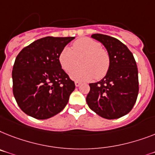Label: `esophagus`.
I'll list each match as a JSON object with an SVG mask.
<instances>
[{
	"instance_id": "obj_1",
	"label": "esophagus",
	"mask_w": 155,
	"mask_h": 155,
	"mask_svg": "<svg viewBox=\"0 0 155 155\" xmlns=\"http://www.w3.org/2000/svg\"><path fill=\"white\" fill-rule=\"evenodd\" d=\"M74 83H75V86H76V87H78L79 85H80L81 84V83L80 81H75Z\"/></svg>"
}]
</instances>
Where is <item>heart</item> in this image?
I'll list each match as a JSON object with an SVG mask.
<instances>
[{"label":"heart","instance_id":"heart-1","mask_svg":"<svg viewBox=\"0 0 155 155\" xmlns=\"http://www.w3.org/2000/svg\"><path fill=\"white\" fill-rule=\"evenodd\" d=\"M80 60L81 67L75 69L70 73V78L75 81L101 79L107 74L110 66L108 52L102 48L97 41L87 37L78 39L73 43L72 50L65 47L58 56L59 63L66 72H70Z\"/></svg>","mask_w":155,"mask_h":155}]
</instances>
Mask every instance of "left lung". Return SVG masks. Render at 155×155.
Masks as SVG:
<instances>
[{"mask_svg":"<svg viewBox=\"0 0 155 155\" xmlns=\"http://www.w3.org/2000/svg\"><path fill=\"white\" fill-rule=\"evenodd\" d=\"M108 51L110 66L107 74L98 82L90 83L86 97L88 105L103 118L113 120L128 113L139 93L138 68L126 45L114 37L93 34Z\"/></svg>","mask_w":155,"mask_h":155,"instance_id":"obj_1","label":"left lung"}]
</instances>
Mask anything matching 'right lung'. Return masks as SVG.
I'll return each instance as SVG.
<instances>
[{"label":"right lung","mask_w":155,"mask_h":155,"mask_svg":"<svg viewBox=\"0 0 155 155\" xmlns=\"http://www.w3.org/2000/svg\"><path fill=\"white\" fill-rule=\"evenodd\" d=\"M74 37L47 36L23 48L12 68V92L24 113L46 120L68 103L75 84L62 69L60 52Z\"/></svg>","instance_id":"1"}]
</instances>
